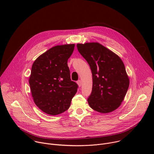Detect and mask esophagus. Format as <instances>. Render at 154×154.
<instances>
[{
    "label": "esophagus",
    "instance_id": "34e87169",
    "mask_svg": "<svg viewBox=\"0 0 154 154\" xmlns=\"http://www.w3.org/2000/svg\"><path fill=\"white\" fill-rule=\"evenodd\" d=\"M77 84H78L79 86V87H80V86H81V85H82V81H81L80 80H79L77 82Z\"/></svg>",
    "mask_w": 154,
    "mask_h": 154
}]
</instances>
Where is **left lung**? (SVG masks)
Masks as SVG:
<instances>
[{"label": "left lung", "mask_w": 154, "mask_h": 154, "mask_svg": "<svg viewBox=\"0 0 154 154\" xmlns=\"http://www.w3.org/2000/svg\"><path fill=\"white\" fill-rule=\"evenodd\" d=\"M77 49L89 64L93 75L90 107L102 113L117 109L129 86V79L121 58L98 42L77 44Z\"/></svg>", "instance_id": "left-lung-1"}]
</instances>
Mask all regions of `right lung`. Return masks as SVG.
Returning <instances> with one entry per match:
<instances>
[{
    "label": "right lung",
    "mask_w": 154,
    "mask_h": 154,
    "mask_svg": "<svg viewBox=\"0 0 154 154\" xmlns=\"http://www.w3.org/2000/svg\"><path fill=\"white\" fill-rule=\"evenodd\" d=\"M74 47V44L54 46L33 63L29 78L32 96L45 113L54 116L66 111L77 91L67 64Z\"/></svg>",
    "instance_id": "1"
}]
</instances>
